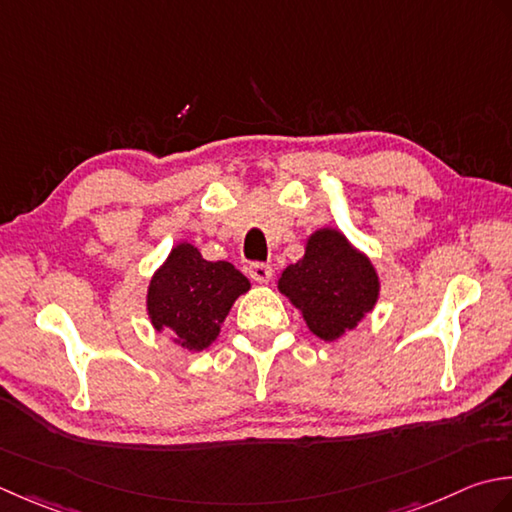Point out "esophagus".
I'll list each match as a JSON object with an SVG mask.
<instances>
[{
	"instance_id": "esophagus-1",
	"label": "esophagus",
	"mask_w": 512,
	"mask_h": 512,
	"mask_svg": "<svg viewBox=\"0 0 512 512\" xmlns=\"http://www.w3.org/2000/svg\"><path fill=\"white\" fill-rule=\"evenodd\" d=\"M249 276H252L256 283H269L271 276H274V269L267 263H252L249 265Z\"/></svg>"
}]
</instances>
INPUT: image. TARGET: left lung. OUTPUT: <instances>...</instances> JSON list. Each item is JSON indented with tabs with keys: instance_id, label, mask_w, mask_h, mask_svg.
<instances>
[{
	"instance_id": "left-lung-1",
	"label": "left lung",
	"mask_w": 512,
	"mask_h": 512,
	"mask_svg": "<svg viewBox=\"0 0 512 512\" xmlns=\"http://www.w3.org/2000/svg\"><path fill=\"white\" fill-rule=\"evenodd\" d=\"M278 289L302 311L307 327L322 340H338L373 309L380 280L371 260L336 229H320L305 256L289 265Z\"/></svg>"
}]
</instances>
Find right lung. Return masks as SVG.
<instances>
[{
	"label": "right lung",
	"instance_id": "add662e5",
	"mask_svg": "<svg viewBox=\"0 0 512 512\" xmlns=\"http://www.w3.org/2000/svg\"><path fill=\"white\" fill-rule=\"evenodd\" d=\"M247 289L249 280L232 263H212L194 245L181 243L152 278L148 314L156 331H168L185 349L203 351Z\"/></svg>",
	"mask_w": 512,
	"mask_h": 512
}]
</instances>
